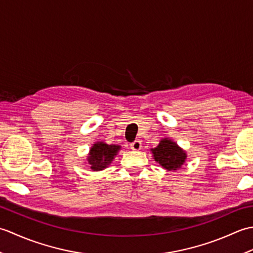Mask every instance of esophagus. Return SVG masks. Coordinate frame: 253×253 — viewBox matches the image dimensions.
<instances>
[{"instance_id": "1", "label": "esophagus", "mask_w": 253, "mask_h": 253, "mask_svg": "<svg viewBox=\"0 0 253 253\" xmlns=\"http://www.w3.org/2000/svg\"><path fill=\"white\" fill-rule=\"evenodd\" d=\"M141 148H142V144H141L140 140H136L130 144V149L133 150V151H139Z\"/></svg>"}]
</instances>
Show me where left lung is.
I'll return each instance as SVG.
<instances>
[{
  "instance_id": "8db88e82",
  "label": "left lung",
  "mask_w": 253,
  "mask_h": 253,
  "mask_svg": "<svg viewBox=\"0 0 253 253\" xmlns=\"http://www.w3.org/2000/svg\"><path fill=\"white\" fill-rule=\"evenodd\" d=\"M152 157L166 170L175 171L186 162L187 153L169 138H162L157 147L151 149Z\"/></svg>"
}]
</instances>
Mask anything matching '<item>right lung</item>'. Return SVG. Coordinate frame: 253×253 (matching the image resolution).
Returning a JSON list of instances; mask_svg holds the SVG:
<instances>
[{
    "instance_id": "right-lung-1",
    "label": "right lung",
    "mask_w": 253,
    "mask_h": 253,
    "mask_svg": "<svg viewBox=\"0 0 253 253\" xmlns=\"http://www.w3.org/2000/svg\"><path fill=\"white\" fill-rule=\"evenodd\" d=\"M121 149L122 147L118 144H107L103 141L94 142L87 157L90 169L94 171H100L109 168Z\"/></svg>"
}]
</instances>
